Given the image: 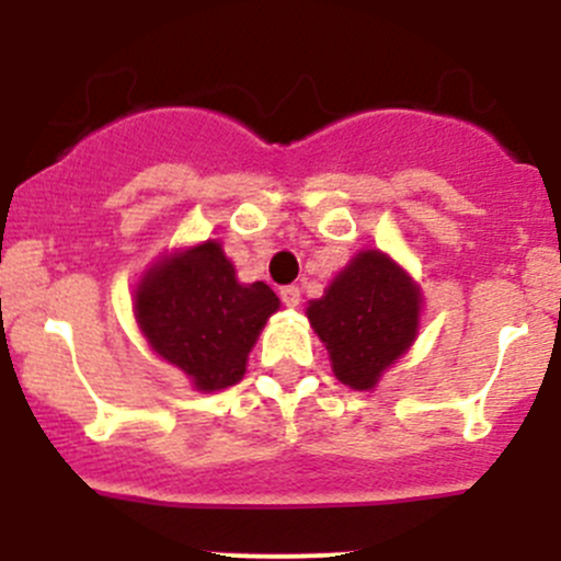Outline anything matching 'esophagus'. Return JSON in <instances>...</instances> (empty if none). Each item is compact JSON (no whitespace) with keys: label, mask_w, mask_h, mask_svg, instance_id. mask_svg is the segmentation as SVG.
I'll return each instance as SVG.
<instances>
[{"label":"esophagus","mask_w":561,"mask_h":561,"mask_svg":"<svg viewBox=\"0 0 561 561\" xmlns=\"http://www.w3.org/2000/svg\"><path fill=\"white\" fill-rule=\"evenodd\" d=\"M279 298H282V304H285V307L296 309L298 304H301V290H298L296 285H287V287H282V290H279Z\"/></svg>","instance_id":"obj_1"}]
</instances>
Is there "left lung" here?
Listing matches in <instances>:
<instances>
[{"mask_svg": "<svg viewBox=\"0 0 561 561\" xmlns=\"http://www.w3.org/2000/svg\"><path fill=\"white\" fill-rule=\"evenodd\" d=\"M307 317L336 380L371 390L415 342L421 290L388 254L366 249L339 271L325 296L309 304Z\"/></svg>", "mask_w": 561, "mask_h": 561, "instance_id": "left-lung-1", "label": "left lung"}]
</instances>
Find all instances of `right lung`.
Segmentation results:
<instances>
[{
	"mask_svg": "<svg viewBox=\"0 0 561 561\" xmlns=\"http://www.w3.org/2000/svg\"><path fill=\"white\" fill-rule=\"evenodd\" d=\"M276 309L279 298L265 282L236 279L219 241L162 257L135 290V320L151 350L206 393L244 377L249 350Z\"/></svg>",
	"mask_w": 561,
	"mask_h": 561,
	"instance_id": "obj_1",
	"label": "right lung"
}]
</instances>
